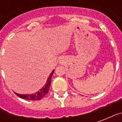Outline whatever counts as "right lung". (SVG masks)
<instances>
[{
  "mask_svg": "<svg viewBox=\"0 0 122 122\" xmlns=\"http://www.w3.org/2000/svg\"><path fill=\"white\" fill-rule=\"evenodd\" d=\"M53 72H54V70L50 74L45 86H43L38 92H36L35 93H32V94H20V93H15H15L18 97L27 100L36 101V100L41 99L48 93V91H49V89H50L51 85V76H52V75L53 74Z\"/></svg>",
  "mask_w": 122,
  "mask_h": 122,
  "instance_id": "obj_1",
  "label": "right lung"
}]
</instances>
